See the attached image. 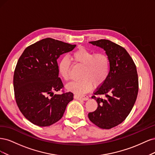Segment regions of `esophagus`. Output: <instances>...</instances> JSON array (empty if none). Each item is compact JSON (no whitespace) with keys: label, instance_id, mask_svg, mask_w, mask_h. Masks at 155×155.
Masks as SVG:
<instances>
[{"label":"esophagus","instance_id":"obj_1","mask_svg":"<svg viewBox=\"0 0 155 155\" xmlns=\"http://www.w3.org/2000/svg\"><path fill=\"white\" fill-rule=\"evenodd\" d=\"M74 99L78 100H84V101H87L88 100V97L85 95H83V96H79V95H74Z\"/></svg>","mask_w":155,"mask_h":155}]
</instances>
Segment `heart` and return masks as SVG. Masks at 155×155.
<instances>
[{"label": "heart", "instance_id": "b5f03b06", "mask_svg": "<svg viewBox=\"0 0 155 155\" xmlns=\"http://www.w3.org/2000/svg\"><path fill=\"white\" fill-rule=\"evenodd\" d=\"M71 60L76 67H83L81 80L70 83L68 90L76 94H83L92 90L93 86L100 87L104 85L109 77L110 60L103 53L95 54L83 47L79 48L72 53ZM72 63L67 58L59 63V72L64 81L70 79Z\"/></svg>", "mask_w": 155, "mask_h": 155}]
</instances>
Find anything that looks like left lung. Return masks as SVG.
<instances>
[{"label":"left lung","mask_w":155,"mask_h":155,"mask_svg":"<svg viewBox=\"0 0 155 155\" xmlns=\"http://www.w3.org/2000/svg\"><path fill=\"white\" fill-rule=\"evenodd\" d=\"M104 48L110 60L109 77L92 96L97 109L89 112L91 121L103 129H110L126 119L137 100L138 77L137 67L126 50L107 39L90 42ZM105 95L106 97H99Z\"/></svg>","instance_id":"obj_1"}]
</instances>
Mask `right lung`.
<instances>
[{
    "label": "right lung",
    "instance_id": "right-lung-1",
    "mask_svg": "<svg viewBox=\"0 0 155 155\" xmlns=\"http://www.w3.org/2000/svg\"><path fill=\"white\" fill-rule=\"evenodd\" d=\"M76 46L46 38L28 46L18 59L13 75L15 101L22 114L34 125L56 123L73 100V94L64 92L58 77L57 59ZM58 91L62 93L53 94Z\"/></svg>",
    "mask_w": 155,
    "mask_h": 155
}]
</instances>
